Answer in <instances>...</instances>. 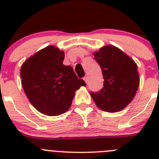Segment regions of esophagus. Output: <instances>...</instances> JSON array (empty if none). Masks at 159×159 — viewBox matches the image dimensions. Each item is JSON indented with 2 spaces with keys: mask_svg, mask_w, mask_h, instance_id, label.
<instances>
[{
  "mask_svg": "<svg viewBox=\"0 0 159 159\" xmlns=\"http://www.w3.org/2000/svg\"><path fill=\"white\" fill-rule=\"evenodd\" d=\"M84 80L86 83H88V76H84Z\"/></svg>",
  "mask_w": 159,
  "mask_h": 159,
  "instance_id": "esophagus-1",
  "label": "esophagus"
}]
</instances>
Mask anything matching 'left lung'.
Here are the masks:
<instances>
[{
	"label": "left lung",
	"instance_id": "obj_1",
	"mask_svg": "<svg viewBox=\"0 0 159 159\" xmlns=\"http://www.w3.org/2000/svg\"><path fill=\"white\" fill-rule=\"evenodd\" d=\"M94 57L100 66L104 81L102 89L91 92V96L104 111L123 110L134 99L139 86L137 65L120 49L111 45L94 52Z\"/></svg>",
	"mask_w": 159,
	"mask_h": 159
}]
</instances>
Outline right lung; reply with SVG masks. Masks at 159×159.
Listing matches in <instances>:
<instances>
[{
	"label": "right lung",
	"instance_id": "add662e5",
	"mask_svg": "<svg viewBox=\"0 0 159 159\" xmlns=\"http://www.w3.org/2000/svg\"><path fill=\"white\" fill-rule=\"evenodd\" d=\"M64 53L48 46L32 56L20 70L22 87L32 106L46 116L64 114L70 108L75 92L86 86L71 66L63 64Z\"/></svg>",
	"mask_w": 159,
	"mask_h": 159
}]
</instances>
